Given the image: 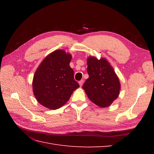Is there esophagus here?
Listing matches in <instances>:
<instances>
[{
    "mask_svg": "<svg viewBox=\"0 0 154 154\" xmlns=\"http://www.w3.org/2000/svg\"><path fill=\"white\" fill-rule=\"evenodd\" d=\"M83 83H84V80H80V82H79V84H80V87H82L83 85Z\"/></svg>",
    "mask_w": 154,
    "mask_h": 154,
    "instance_id": "34e87169",
    "label": "esophagus"
}]
</instances>
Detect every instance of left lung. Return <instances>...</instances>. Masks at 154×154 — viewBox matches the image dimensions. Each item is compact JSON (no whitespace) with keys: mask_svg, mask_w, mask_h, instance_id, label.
I'll return each mask as SVG.
<instances>
[{"mask_svg":"<svg viewBox=\"0 0 154 154\" xmlns=\"http://www.w3.org/2000/svg\"><path fill=\"white\" fill-rule=\"evenodd\" d=\"M88 77L82 88L89 100L100 107H107L117 98L121 88L119 78L105 58H87Z\"/></svg>","mask_w":154,"mask_h":154,"instance_id":"8db88e82","label":"left lung"}]
</instances>
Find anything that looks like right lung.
<instances>
[{
	"mask_svg": "<svg viewBox=\"0 0 154 154\" xmlns=\"http://www.w3.org/2000/svg\"><path fill=\"white\" fill-rule=\"evenodd\" d=\"M71 54L57 50L45 58L37 68L32 80L36 100L47 108L58 109L67 103L74 91L80 87L69 66Z\"/></svg>",
	"mask_w": 154,
	"mask_h": 154,
	"instance_id": "right-lung-1",
	"label": "right lung"
}]
</instances>
